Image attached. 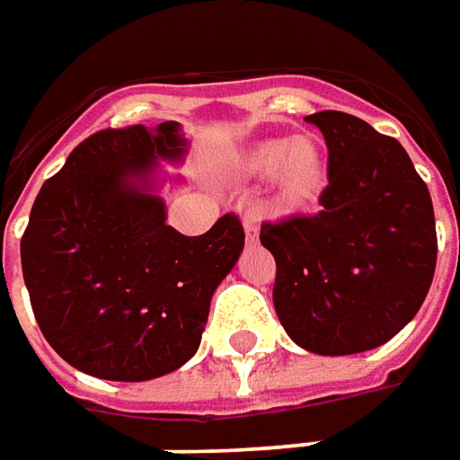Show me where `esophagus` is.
I'll list each match as a JSON object with an SVG mask.
<instances>
[{"mask_svg": "<svg viewBox=\"0 0 460 460\" xmlns=\"http://www.w3.org/2000/svg\"><path fill=\"white\" fill-rule=\"evenodd\" d=\"M243 234H246V242H256L259 236V226L252 217H243Z\"/></svg>", "mask_w": 460, "mask_h": 460, "instance_id": "1", "label": "esophagus"}]
</instances>
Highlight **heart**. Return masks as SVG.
Here are the masks:
<instances>
[{
    "instance_id": "obj_1",
    "label": "heart",
    "mask_w": 460,
    "mask_h": 460,
    "mask_svg": "<svg viewBox=\"0 0 460 460\" xmlns=\"http://www.w3.org/2000/svg\"><path fill=\"white\" fill-rule=\"evenodd\" d=\"M243 171L274 173V201L287 211L314 206L327 186V155L314 136L259 140L243 153Z\"/></svg>"
}]
</instances>
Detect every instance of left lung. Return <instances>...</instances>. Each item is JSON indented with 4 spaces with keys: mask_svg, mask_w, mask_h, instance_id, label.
I'll return each mask as SVG.
<instances>
[{
    "mask_svg": "<svg viewBox=\"0 0 460 460\" xmlns=\"http://www.w3.org/2000/svg\"><path fill=\"white\" fill-rule=\"evenodd\" d=\"M327 143V189L312 217L264 221L259 239L277 261L274 309L299 348L352 355L380 348L426 299L436 217L401 143L340 111L307 118Z\"/></svg>",
    "mask_w": 460,
    "mask_h": 460,
    "instance_id": "8db88e82",
    "label": "left lung"
}]
</instances>
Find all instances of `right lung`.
Masks as SVG:
<instances>
[{
	"mask_svg": "<svg viewBox=\"0 0 460 460\" xmlns=\"http://www.w3.org/2000/svg\"><path fill=\"white\" fill-rule=\"evenodd\" d=\"M183 151L173 120L105 128L34 199L20 243L34 320L62 360L93 377L138 383L181 367L242 254L236 214L183 236L165 224L164 201L133 183Z\"/></svg>",
	"mask_w": 460,
	"mask_h": 460,
	"instance_id": "1",
	"label": "right lung"
}]
</instances>
